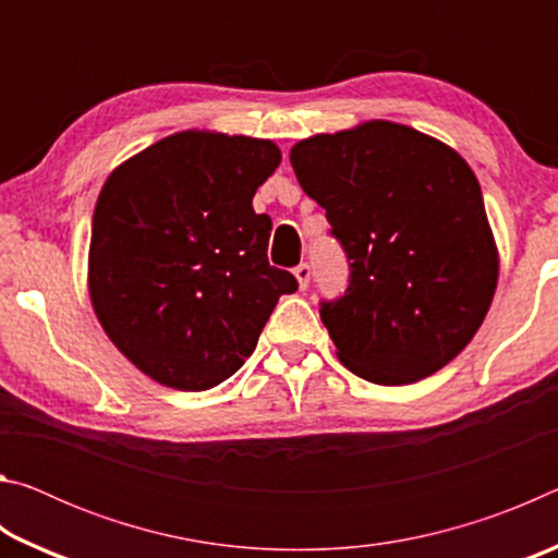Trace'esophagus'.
<instances>
[{"instance_id": "obj_1", "label": "esophagus", "mask_w": 558, "mask_h": 558, "mask_svg": "<svg viewBox=\"0 0 558 558\" xmlns=\"http://www.w3.org/2000/svg\"><path fill=\"white\" fill-rule=\"evenodd\" d=\"M295 278H298L300 290H305L310 286V266H307V263H300V266L295 268Z\"/></svg>"}]
</instances>
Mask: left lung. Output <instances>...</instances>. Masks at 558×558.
<instances>
[{"label":"left lung","mask_w":558,"mask_h":558,"mask_svg":"<svg viewBox=\"0 0 558 558\" xmlns=\"http://www.w3.org/2000/svg\"><path fill=\"white\" fill-rule=\"evenodd\" d=\"M349 260L319 317L349 372L413 384L452 362L493 305L499 256L470 165L409 125L369 120L290 149Z\"/></svg>","instance_id":"8db88e82"}]
</instances>
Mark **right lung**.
I'll use <instances>...</instances> for the list:
<instances>
[{
    "mask_svg": "<svg viewBox=\"0 0 558 558\" xmlns=\"http://www.w3.org/2000/svg\"><path fill=\"white\" fill-rule=\"evenodd\" d=\"M270 140L184 130L112 169L93 214L88 292L140 372L206 391L253 354L292 272L268 263L253 194L276 172Z\"/></svg>",
    "mask_w": 558,
    "mask_h": 558,
    "instance_id": "1",
    "label": "right lung"
}]
</instances>
